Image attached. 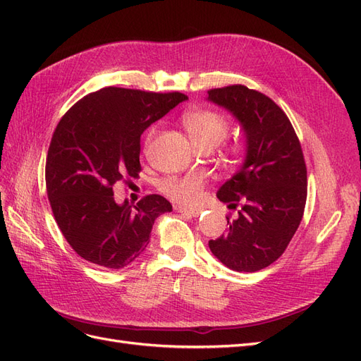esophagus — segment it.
<instances>
[{"instance_id": "obj_1", "label": "esophagus", "mask_w": 361, "mask_h": 361, "mask_svg": "<svg viewBox=\"0 0 361 361\" xmlns=\"http://www.w3.org/2000/svg\"><path fill=\"white\" fill-rule=\"evenodd\" d=\"M176 209H178V212H180V214H187V215H191V216H199V215H200V209H194V207L178 206Z\"/></svg>"}]
</instances>
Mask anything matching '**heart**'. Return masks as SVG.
I'll use <instances>...</instances> for the list:
<instances>
[{
  "label": "heart",
  "mask_w": 361,
  "mask_h": 361,
  "mask_svg": "<svg viewBox=\"0 0 361 361\" xmlns=\"http://www.w3.org/2000/svg\"><path fill=\"white\" fill-rule=\"evenodd\" d=\"M182 123L194 143V146L200 149L211 146L215 147L221 143L227 135L228 125L226 118L209 110H194L183 116ZM157 134V128L154 126L147 134L149 145L150 140ZM203 187V176L200 173H191L187 176H173L161 182V191L179 203H194L200 197V191Z\"/></svg>",
  "instance_id": "obj_1"
}]
</instances>
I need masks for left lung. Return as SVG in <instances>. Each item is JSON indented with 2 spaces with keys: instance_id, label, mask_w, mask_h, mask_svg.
Segmentation results:
<instances>
[{
  "instance_id": "left-lung-1",
  "label": "left lung",
  "mask_w": 361,
  "mask_h": 361,
  "mask_svg": "<svg viewBox=\"0 0 361 361\" xmlns=\"http://www.w3.org/2000/svg\"><path fill=\"white\" fill-rule=\"evenodd\" d=\"M244 135V161L216 191L227 206H239L228 231L209 241L212 255L238 272L269 267L297 232L307 197V170L297 134L281 108L245 85L207 92Z\"/></svg>"
}]
</instances>
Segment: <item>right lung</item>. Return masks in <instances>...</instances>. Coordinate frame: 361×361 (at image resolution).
<instances>
[{
	"mask_svg": "<svg viewBox=\"0 0 361 361\" xmlns=\"http://www.w3.org/2000/svg\"><path fill=\"white\" fill-rule=\"evenodd\" d=\"M182 93L105 87L76 102L59 122L47 157V191L63 236L82 259L120 269L149 245L157 218L171 212L162 195L133 206L114 200L113 185L135 178L140 137L187 101Z\"/></svg>",
	"mask_w": 361,
	"mask_h": 361,
	"instance_id": "obj_1",
	"label": "right lung"
}]
</instances>
